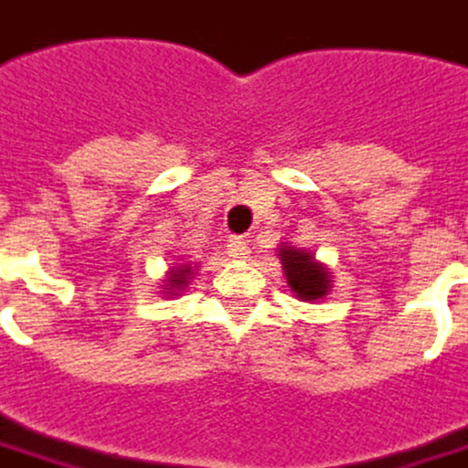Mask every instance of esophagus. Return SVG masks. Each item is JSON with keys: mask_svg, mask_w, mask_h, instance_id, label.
Masks as SVG:
<instances>
[{"mask_svg": "<svg viewBox=\"0 0 468 468\" xmlns=\"http://www.w3.org/2000/svg\"><path fill=\"white\" fill-rule=\"evenodd\" d=\"M227 247H229V257H231V260H244V257L250 254V247H247V241L241 239V237H231Z\"/></svg>", "mask_w": 468, "mask_h": 468, "instance_id": "obj_1", "label": "esophagus"}]
</instances>
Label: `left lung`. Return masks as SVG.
<instances>
[{
  "instance_id": "1",
  "label": "left lung",
  "mask_w": 468,
  "mask_h": 468,
  "mask_svg": "<svg viewBox=\"0 0 468 468\" xmlns=\"http://www.w3.org/2000/svg\"><path fill=\"white\" fill-rule=\"evenodd\" d=\"M280 260L285 267V277L292 292H298L303 301H318L324 298L331 288V275L324 265H318L314 254L305 250H295V247H282L280 250Z\"/></svg>"
}]
</instances>
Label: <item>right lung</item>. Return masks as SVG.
Here are the masks:
<instances>
[{
	"instance_id": "right-lung-1",
	"label": "right lung",
	"mask_w": 468,
	"mask_h": 468,
	"mask_svg": "<svg viewBox=\"0 0 468 468\" xmlns=\"http://www.w3.org/2000/svg\"><path fill=\"white\" fill-rule=\"evenodd\" d=\"M188 277H191V267H178V270H173V275L167 277V288L165 290L183 288V285L188 282Z\"/></svg>"
}]
</instances>
